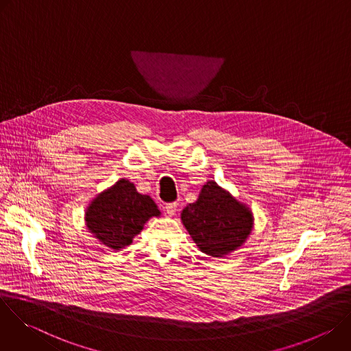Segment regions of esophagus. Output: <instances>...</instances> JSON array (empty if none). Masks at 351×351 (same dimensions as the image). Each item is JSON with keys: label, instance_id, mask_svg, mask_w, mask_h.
Here are the masks:
<instances>
[{"label": "esophagus", "instance_id": "obj_1", "mask_svg": "<svg viewBox=\"0 0 351 351\" xmlns=\"http://www.w3.org/2000/svg\"><path fill=\"white\" fill-rule=\"evenodd\" d=\"M165 211H167V214H168L169 217L175 215L176 211H178V204H176V203H169V204H167V206H165Z\"/></svg>", "mask_w": 351, "mask_h": 351}]
</instances>
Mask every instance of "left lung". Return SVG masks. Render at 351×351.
Listing matches in <instances>:
<instances>
[{"label": "left lung", "mask_w": 351, "mask_h": 351, "mask_svg": "<svg viewBox=\"0 0 351 351\" xmlns=\"http://www.w3.org/2000/svg\"><path fill=\"white\" fill-rule=\"evenodd\" d=\"M182 222L203 253L225 257L252 233L253 214L214 180L207 182L195 203L184 207Z\"/></svg>", "instance_id": "left-lung-1"}]
</instances>
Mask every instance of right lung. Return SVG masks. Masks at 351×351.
Returning <instances> with one entry per match:
<instances>
[{
  "label": "right lung",
  "mask_w": 351,
  "mask_h": 351,
  "mask_svg": "<svg viewBox=\"0 0 351 351\" xmlns=\"http://www.w3.org/2000/svg\"><path fill=\"white\" fill-rule=\"evenodd\" d=\"M161 213L154 199L137 193L128 179L99 193L86 210V226L103 244L114 250L129 245L144 223Z\"/></svg>",
  "instance_id": "right-lung-1"
}]
</instances>
